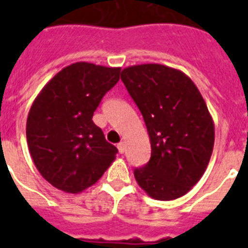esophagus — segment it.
Masks as SVG:
<instances>
[{
    "label": "esophagus",
    "instance_id": "obj_1",
    "mask_svg": "<svg viewBox=\"0 0 248 248\" xmlns=\"http://www.w3.org/2000/svg\"><path fill=\"white\" fill-rule=\"evenodd\" d=\"M117 148H118L120 153H124V151H126V143H124V141H121V143L117 145Z\"/></svg>",
    "mask_w": 248,
    "mask_h": 248
}]
</instances>
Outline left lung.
<instances>
[{
  "instance_id": "1",
  "label": "left lung",
  "mask_w": 248,
  "mask_h": 248,
  "mask_svg": "<svg viewBox=\"0 0 248 248\" xmlns=\"http://www.w3.org/2000/svg\"><path fill=\"white\" fill-rule=\"evenodd\" d=\"M121 79L143 114L151 159L135 169L148 196L172 201L184 196L204 173L211 158L215 126L192 79L162 64L124 68Z\"/></svg>"
}]
</instances>
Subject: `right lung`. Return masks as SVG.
Wrapping results in <instances>:
<instances>
[{"label":"right lung","mask_w":248,"mask_h":248,"mask_svg":"<svg viewBox=\"0 0 248 248\" xmlns=\"http://www.w3.org/2000/svg\"><path fill=\"white\" fill-rule=\"evenodd\" d=\"M121 68L78 62L56 73L33 101L27 143L34 166L52 186L83 192L116 159L117 148L93 124L101 99L120 79Z\"/></svg>","instance_id":"right-lung-1"}]
</instances>
